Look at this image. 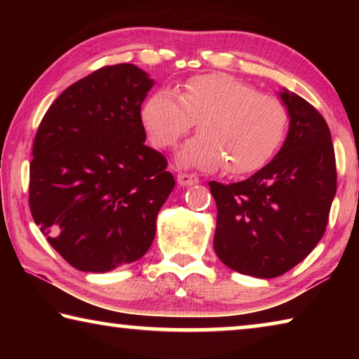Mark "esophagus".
<instances>
[{
    "label": "esophagus",
    "mask_w": 359,
    "mask_h": 359,
    "mask_svg": "<svg viewBox=\"0 0 359 359\" xmlns=\"http://www.w3.org/2000/svg\"><path fill=\"white\" fill-rule=\"evenodd\" d=\"M177 182H179V185H182V187H191V185L199 184V179L194 174L180 172L177 175Z\"/></svg>",
    "instance_id": "1"
}]
</instances>
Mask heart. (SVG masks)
I'll return each instance as SVG.
<instances>
[{
	"label": "heart",
	"mask_w": 359,
	"mask_h": 359,
	"mask_svg": "<svg viewBox=\"0 0 359 359\" xmlns=\"http://www.w3.org/2000/svg\"><path fill=\"white\" fill-rule=\"evenodd\" d=\"M142 123L158 147H174L198 121L201 135L177 155L184 168L233 175L250 174L272 160L283 144L288 112L277 96L258 93L241 79L214 72L188 81L177 95L160 88L145 100Z\"/></svg>",
	"instance_id": "heart-1"
}]
</instances>
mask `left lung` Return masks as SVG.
I'll use <instances>...</instances> for the list:
<instances>
[{"label":"left lung","mask_w":359,"mask_h":359,"mask_svg":"<svg viewBox=\"0 0 359 359\" xmlns=\"http://www.w3.org/2000/svg\"><path fill=\"white\" fill-rule=\"evenodd\" d=\"M278 96L290 117L278 154L247 180L209 182L217 204V257L229 269L258 278L285 274L313 250L337 188L325 118L287 88Z\"/></svg>","instance_id":"8db88e82"}]
</instances>
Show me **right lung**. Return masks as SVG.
Instances as JSON below:
<instances>
[{
  "label": "right lung",
  "mask_w": 359,
  "mask_h": 359,
  "mask_svg": "<svg viewBox=\"0 0 359 359\" xmlns=\"http://www.w3.org/2000/svg\"><path fill=\"white\" fill-rule=\"evenodd\" d=\"M155 81L131 63L72 83L42 118L29 165V209L48 244L83 272L141 259L174 190L145 145L141 106Z\"/></svg>",
  "instance_id": "obj_1"
}]
</instances>
